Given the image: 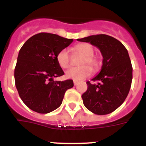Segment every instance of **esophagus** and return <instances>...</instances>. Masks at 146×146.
Returning <instances> with one entry per match:
<instances>
[{
  "instance_id": "1",
  "label": "esophagus",
  "mask_w": 146,
  "mask_h": 146,
  "mask_svg": "<svg viewBox=\"0 0 146 146\" xmlns=\"http://www.w3.org/2000/svg\"><path fill=\"white\" fill-rule=\"evenodd\" d=\"M78 84V82H77V81H76V80H74V86H76V85H77Z\"/></svg>"
}]
</instances>
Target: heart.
I'll use <instances>...</instances> for the list:
<instances>
[{
    "mask_svg": "<svg viewBox=\"0 0 146 146\" xmlns=\"http://www.w3.org/2000/svg\"><path fill=\"white\" fill-rule=\"evenodd\" d=\"M74 52L84 55L80 64L81 66L74 67L66 72V77L69 79H72L76 81H81L87 78L92 73L93 69H96L99 66V60L96 56H94V48L92 45L88 43H82L76 45L74 47ZM57 62L62 69H68L71 65V58L69 51L66 49H63L58 53ZM88 64L89 66L85 65Z\"/></svg>",
    "mask_w": 146,
    "mask_h": 146,
    "instance_id": "obj_1",
    "label": "heart"
}]
</instances>
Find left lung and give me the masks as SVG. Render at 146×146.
<instances>
[{
    "label": "left lung",
    "mask_w": 146,
    "mask_h": 146,
    "mask_svg": "<svg viewBox=\"0 0 146 146\" xmlns=\"http://www.w3.org/2000/svg\"><path fill=\"white\" fill-rule=\"evenodd\" d=\"M77 41L90 42L99 49L103 56L101 72L88 81L87 91L82 95L85 107L96 115L113 113L125 101L132 80V66L123 44L105 34L90 36Z\"/></svg>",
    "instance_id": "obj_1"
}]
</instances>
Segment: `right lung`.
<instances>
[{
  "mask_svg": "<svg viewBox=\"0 0 146 146\" xmlns=\"http://www.w3.org/2000/svg\"><path fill=\"white\" fill-rule=\"evenodd\" d=\"M72 42L58 35L40 33L28 38L20 49L15 86L23 102L33 111L48 113L56 110L66 91L74 86L72 80H53L64 74L57 62L58 53Z\"/></svg>",
  "mask_w": 146,
  "mask_h": 146,
  "instance_id": "add662e5",
  "label": "right lung"
}]
</instances>
